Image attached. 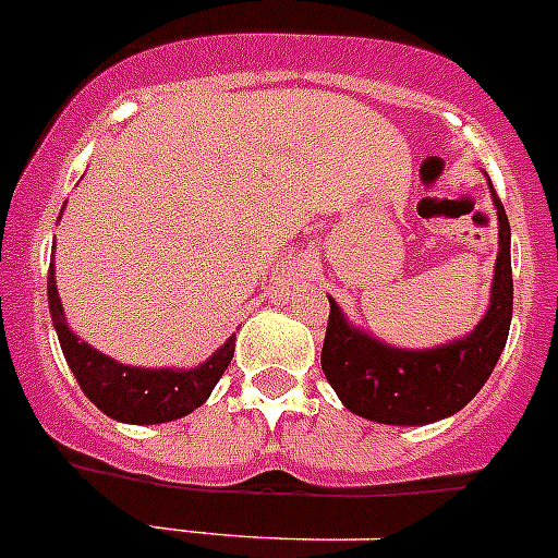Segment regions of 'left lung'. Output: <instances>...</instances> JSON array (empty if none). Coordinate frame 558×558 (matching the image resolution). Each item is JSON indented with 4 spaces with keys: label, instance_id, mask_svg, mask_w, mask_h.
<instances>
[{
    "label": "left lung",
    "instance_id": "obj_1",
    "mask_svg": "<svg viewBox=\"0 0 558 558\" xmlns=\"http://www.w3.org/2000/svg\"><path fill=\"white\" fill-rule=\"evenodd\" d=\"M500 226L489 310L466 338L433 349H397L352 327L329 299L322 368L340 402L352 413L383 425H430L461 411L489 379L511 327V229L497 192Z\"/></svg>",
    "mask_w": 558,
    "mask_h": 558
}]
</instances>
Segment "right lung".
I'll use <instances>...</instances> for the list:
<instances>
[{"instance_id":"add662e5","label":"right lung","mask_w":558,"mask_h":558,"mask_svg":"<svg viewBox=\"0 0 558 558\" xmlns=\"http://www.w3.org/2000/svg\"><path fill=\"white\" fill-rule=\"evenodd\" d=\"M47 295L63 357L81 383L83 393L106 416L125 422V425H161V422H172V418L192 413L209 399L211 388L218 386V379L223 377L231 357H234L236 338L231 335L218 352L195 368L125 366V363H117L108 354L97 352L95 347L83 343L66 327L52 263H49L47 274Z\"/></svg>"}]
</instances>
